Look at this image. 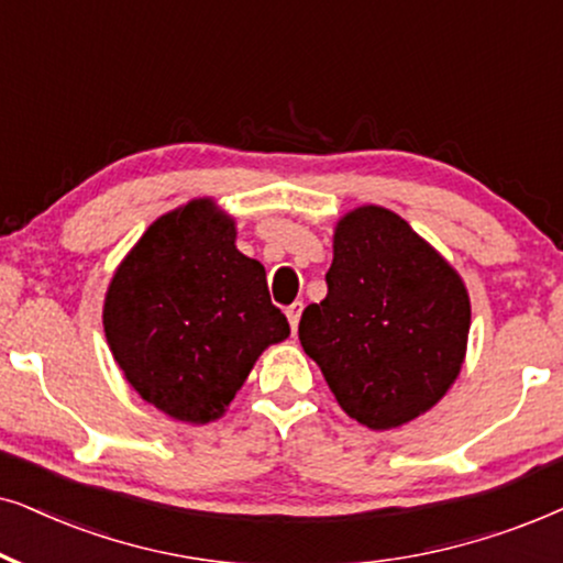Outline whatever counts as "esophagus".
I'll return each instance as SVG.
<instances>
[{
	"label": "esophagus",
	"mask_w": 563,
	"mask_h": 563,
	"mask_svg": "<svg viewBox=\"0 0 563 563\" xmlns=\"http://www.w3.org/2000/svg\"><path fill=\"white\" fill-rule=\"evenodd\" d=\"M301 311H303V303L301 301H296V303H290L288 309H286V317H288V321H290V329H298V319H301Z\"/></svg>",
	"instance_id": "34e87169"
}]
</instances>
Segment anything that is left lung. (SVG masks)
<instances>
[{"label":"left lung","instance_id":"1","mask_svg":"<svg viewBox=\"0 0 563 563\" xmlns=\"http://www.w3.org/2000/svg\"><path fill=\"white\" fill-rule=\"evenodd\" d=\"M324 301L306 306L298 340L360 424L394 430L430 411L466 360L463 277L401 216L360 206L334 227Z\"/></svg>","mask_w":563,"mask_h":563}]
</instances>
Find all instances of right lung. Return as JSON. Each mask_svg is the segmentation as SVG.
<instances>
[{
    "label": "right lung",
    "mask_w": 563,
    "mask_h": 563,
    "mask_svg": "<svg viewBox=\"0 0 563 563\" xmlns=\"http://www.w3.org/2000/svg\"><path fill=\"white\" fill-rule=\"evenodd\" d=\"M102 327L133 391L187 424L227 415L257 357L290 334L265 267L236 250L234 216L213 198L141 234L112 273Z\"/></svg>",
    "instance_id": "right-lung-1"
}]
</instances>
